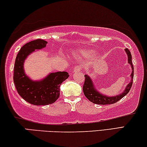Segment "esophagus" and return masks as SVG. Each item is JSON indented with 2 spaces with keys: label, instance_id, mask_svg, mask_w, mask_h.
<instances>
[{
  "label": "esophagus",
  "instance_id": "esophagus-1",
  "mask_svg": "<svg viewBox=\"0 0 147 147\" xmlns=\"http://www.w3.org/2000/svg\"><path fill=\"white\" fill-rule=\"evenodd\" d=\"M81 69H82V68H81L80 66H76L75 67V68H74V72H78V71H81Z\"/></svg>",
  "mask_w": 147,
  "mask_h": 147
}]
</instances>
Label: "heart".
<instances>
[{"mask_svg": "<svg viewBox=\"0 0 147 147\" xmlns=\"http://www.w3.org/2000/svg\"><path fill=\"white\" fill-rule=\"evenodd\" d=\"M76 53L84 57H90L94 55V52L88 49H79L78 51H77V52H76Z\"/></svg>", "mask_w": 147, "mask_h": 147, "instance_id": "obj_1", "label": "heart"}]
</instances>
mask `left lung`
<instances>
[{
    "label": "left lung",
    "mask_w": 147,
    "mask_h": 147,
    "mask_svg": "<svg viewBox=\"0 0 147 147\" xmlns=\"http://www.w3.org/2000/svg\"><path fill=\"white\" fill-rule=\"evenodd\" d=\"M125 51L128 55V63L130 64L131 68H132V72L131 74V79L130 83H129L128 85L126 86L125 90L123 91V92L121 94L115 96H107L105 95H103L100 94L99 92H98L97 90L94 88L93 85L92 79L88 75H85V83L83 86V90L84 92V94L86 96V98L90 101V102H92L96 104H100V105H107V104H113L117 102L122 98L124 97L129 92V90L131 89V87L133 84V79H134V66L131 62V55L130 51L126 48L125 49Z\"/></svg>",
    "instance_id": "obj_1"
}]
</instances>
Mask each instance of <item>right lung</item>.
Segmentation results:
<instances>
[{"label":"right lung","mask_w":147,"mask_h":147,"mask_svg":"<svg viewBox=\"0 0 147 147\" xmlns=\"http://www.w3.org/2000/svg\"><path fill=\"white\" fill-rule=\"evenodd\" d=\"M47 42L37 39L26 43L17 55L13 71V82L21 97L34 105H46L54 103L60 96V86L68 78L66 71L51 73L41 81H32L24 71L23 62L35 49L46 46Z\"/></svg>","instance_id":"obj_1"}]
</instances>
